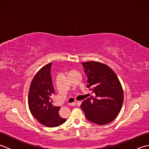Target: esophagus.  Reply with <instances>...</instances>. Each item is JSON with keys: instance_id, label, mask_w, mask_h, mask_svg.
<instances>
[{"instance_id": "esophagus-1", "label": "esophagus", "mask_w": 149, "mask_h": 149, "mask_svg": "<svg viewBox=\"0 0 149 149\" xmlns=\"http://www.w3.org/2000/svg\"><path fill=\"white\" fill-rule=\"evenodd\" d=\"M75 104H76V102H72V103H69L68 105L70 106H75Z\"/></svg>"}]
</instances>
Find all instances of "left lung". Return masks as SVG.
<instances>
[{
    "mask_svg": "<svg viewBox=\"0 0 149 149\" xmlns=\"http://www.w3.org/2000/svg\"><path fill=\"white\" fill-rule=\"evenodd\" d=\"M52 63H48L38 72L31 82L28 105L32 115L42 125L55 127L62 125L66 118L59 116L60 107L52 106V95L54 93L50 69Z\"/></svg>",
    "mask_w": 149,
    "mask_h": 149,
    "instance_id": "8db88e82",
    "label": "left lung"
}]
</instances>
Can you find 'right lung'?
Masks as SVG:
<instances>
[{"label": "right lung", "instance_id": "1", "mask_svg": "<svg viewBox=\"0 0 149 149\" xmlns=\"http://www.w3.org/2000/svg\"><path fill=\"white\" fill-rule=\"evenodd\" d=\"M88 77L87 88L95 93L81 104L90 122L100 125L118 116L123 102V91L118 77L108 66L97 61L82 63Z\"/></svg>", "mask_w": 149, "mask_h": 149}]
</instances>
